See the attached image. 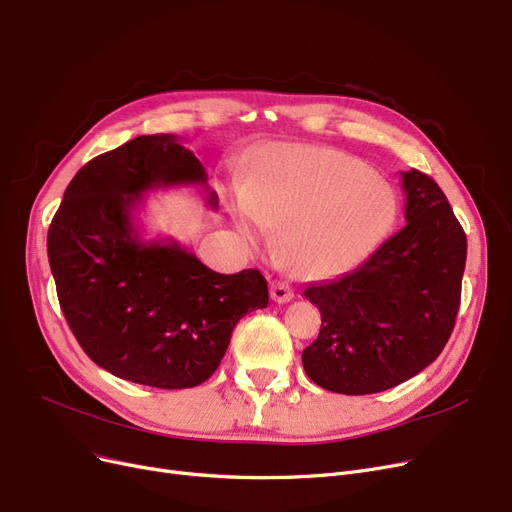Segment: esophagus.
<instances>
[{
    "label": "esophagus",
    "instance_id": "1",
    "mask_svg": "<svg viewBox=\"0 0 512 512\" xmlns=\"http://www.w3.org/2000/svg\"><path fill=\"white\" fill-rule=\"evenodd\" d=\"M270 297L276 303H290L294 299V292L286 282L280 280H272L270 282Z\"/></svg>",
    "mask_w": 512,
    "mask_h": 512
}]
</instances>
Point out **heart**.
<instances>
[{
  "label": "heart",
  "instance_id": "b5f03b06",
  "mask_svg": "<svg viewBox=\"0 0 512 512\" xmlns=\"http://www.w3.org/2000/svg\"><path fill=\"white\" fill-rule=\"evenodd\" d=\"M228 207L251 249L267 245L272 228L278 230L284 261L305 278L357 265L396 218L392 188L363 161L309 145L267 151Z\"/></svg>",
  "mask_w": 512,
  "mask_h": 512
}]
</instances>
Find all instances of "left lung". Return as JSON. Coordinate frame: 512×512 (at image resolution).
<instances>
[{"instance_id": "8db88e82", "label": "left lung", "mask_w": 512, "mask_h": 512, "mask_svg": "<svg viewBox=\"0 0 512 512\" xmlns=\"http://www.w3.org/2000/svg\"><path fill=\"white\" fill-rule=\"evenodd\" d=\"M405 228L357 270L305 288L321 313L303 351L309 378L338 394H373L436 361L461 305L467 236L442 188L419 170L400 172Z\"/></svg>"}]
</instances>
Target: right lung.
<instances>
[{
  "mask_svg": "<svg viewBox=\"0 0 512 512\" xmlns=\"http://www.w3.org/2000/svg\"><path fill=\"white\" fill-rule=\"evenodd\" d=\"M207 186L174 134H143L91 159L47 232L60 307L83 351L122 380L178 390L218 369L234 326L270 294L257 270L218 274L176 238L147 240L137 213L157 188Z\"/></svg>",
  "mask_w": 512,
  "mask_h": 512,
  "instance_id": "add662e5",
  "label": "right lung"
}]
</instances>
